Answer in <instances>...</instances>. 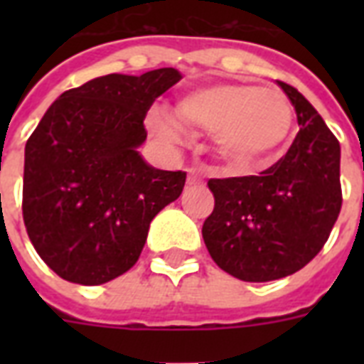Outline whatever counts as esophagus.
<instances>
[{"label":"esophagus","mask_w":364,"mask_h":364,"mask_svg":"<svg viewBox=\"0 0 364 364\" xmlns=\"http://www.w3.org/2000/svg\"><path fill=\"white\" fill-rule=\"evenodd\" d=\"M200 183H202V173H200L198 170H188V179H187L188 187L200 185Z\"/></svg>","instance_id":"1"}]
</instances>
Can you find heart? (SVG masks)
<instances>
[{
  "instance_id": "1",
  "label": "heart",
  "mask_w": 364,
  "mask_h": 364,
  "mask_svg": "<svg viewBox=\"0 0 364 364\" xmlns=\"http://www.w3.org/2000/svg\"><path fill=\"white\" fill-rule=\"evenodd\" d=\"M177 115L187 124L213 130L228 159L262 168L282 154L293 130V107L283 94L247 82H215L188 90L177 100ZM154 136L168 143L185 137L181 122L162 109L149 113Z\"/></svg>"
}]
</instances>
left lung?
<instances>
[{
	"label": "left lung",
	"mask_w": 364,
	"mask_h": 364,
	"mask_svg": "<svg viewBox=\"0 0 364 364\" xmlns=\"http://www.w3.org/2000/svg\"><path fill=\"white\" fill-rule=\"evenodd\" d=\"M299 121L287 154L259 176L210 179L215 208L202 236L217 266L242 282H274L304 268L342 208L340 143L316 107L277 81Z\"/></svg>",
	"instance_id": "8db88e82"
}]
</instances>
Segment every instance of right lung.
Instances as JSON below:
<instances>
[{
	"instance_id": "obj_1",
	"label": "right lung",
	"mask_w": 364,
	"mask_h": 364,
	"mask_svg": "<svg viewBox=\"0 0 364 364\" xmlns=\"http://www.w3.org/2000/svg\"><path fill=\"white\" fill-rule=\"evenodd\" d=\"M181 77H96L60 94L26 143V230L65 282L102 285L130 270L151 221L179 198L187 173L153 168L137 149L149 107Z\"/></svg>"
}]
</instances>
